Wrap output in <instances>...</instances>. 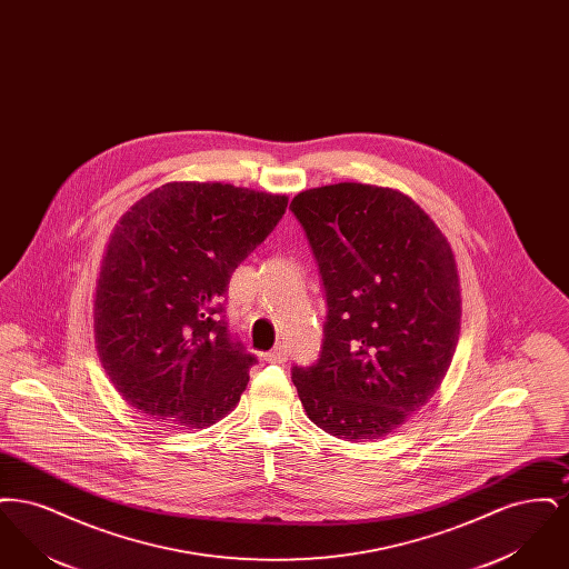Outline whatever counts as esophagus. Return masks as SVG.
<instances>
[{
  "mask_svg": "<svg viewBox=\"0 0 569 569\" xmlns=\"http://www.w3.org/2000/svg\"><path fill=\"white\" fill-rule=\"evenodd\" d=\"M269 362H286L288 360V350L283 348V346H277V348H272L271 352L267 353L264 356Z\"/></svg>",
  "mask_w": 569,
  "mask_h": 569,
  "instance_id": "1",
  "label": "esophagus"
}]
</instances>
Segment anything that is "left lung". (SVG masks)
I'll list each match as a JSON object with an SVG mask.
<instances>
[{
  "label": "left lung",
  "mask_w": 569,
  "mask_h": 569,
  "mask_svg": "<svg viewBox=\"0 0 569 569\" xmlns=\"http://www.w3.org/2000/svg\"><path fill=\"white\" fill-rule=\"evenodd\" d=\"M326 297L320 358L292 367L300 403L326 433L373 441L439 388L459 343L460 288L446 237L411 198L337 183L290 204Z\"/></svg>",
  "instance_id": "1"
}]
</instances>
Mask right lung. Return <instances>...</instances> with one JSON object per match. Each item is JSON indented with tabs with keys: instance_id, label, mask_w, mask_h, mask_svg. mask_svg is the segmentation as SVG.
I'll use <instances>...</instances> for the list:
<instances>
[{
	"instance_id": "add662e5",
	"label": "right lung",
	"mask_w": 569,
	"mask_h": 569,
	"mask_svg": "<svg viewBox=\"0 0 569 569\" xmlns=\"http://www.w3.org/2000/svg\"><path fill=\"white\" fill-rule=\"evenodd\" d=\"M286 207L228 183H168L121 217L98 279L96 343L140 413L186 431L239 403L258 358L228 326V283Z\"/></svg>"
}]
</instances>
